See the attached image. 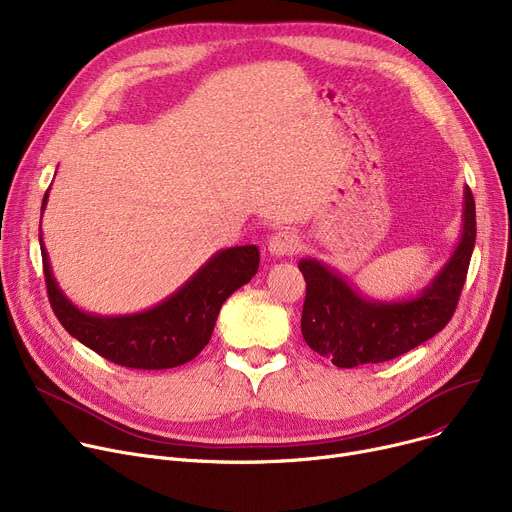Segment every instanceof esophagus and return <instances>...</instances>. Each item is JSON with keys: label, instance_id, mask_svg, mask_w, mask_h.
<instances>
[{"label": "esophagus", "instance_id": "1", "mask_svg": "<svg viewBox=\"0 0 512 512\" xmlns=\"http://www.w3.org/2000/svg\"><path fill=\"white\" fill-rule=\"evenodd\" d=\"M297 247H299L297 234H292L288 230H280L270 240H267V251H270L272 257L292 255L294 251H297Z\"/></svg>", "mask_w": 512, "mask_h": 512}]
</instances>
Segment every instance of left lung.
<instances>
[{
  "instance_id": "1",
  "label": "left lung",
  "mask_w": 512,
  "mask_h": 512,
  "mask_svg": "<svg viewBox=\"0 0 512 512\" xmlns=\"http://www.w3.org/2000/svg\"><path fill=\"white\" fill-rule=\"evenodd\" d=\"M475 232V201L465 186L459 245L434 280L411 299L363 297L324 261L301 259L299 270L307 282L301 315L305 342L336 367H357L396 359L436 336L459 305Z\"/></svg>"
}]
</instances>
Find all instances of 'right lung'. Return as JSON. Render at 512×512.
Listing matches in <instances>:
<instances>
[{"label": "right lung", "mask_w": 512, "mask_h": 512, "mask_svg": "<svg viewBox=\"0 0 512 512\" xmlns=\"http://www.w3.org/2000/svg\"><path fill=\"white\" fill-rule=\"evenodd\" d=\"M47 199L49 188L41 218ZM39 245L49 303L60 324L103 359L130 369H170L195 359L207 346L224 301L259 270L255 245L222 249L155 307L130 315H97L66 297L53 278L41 234Z\"/></svg>", "instance_id": "right-lung-1"}]
</instances>
